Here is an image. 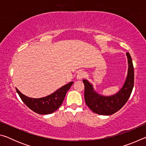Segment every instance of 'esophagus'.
I'll list each match as a JSON object with an SVG mask.
<instances>
[{"label": "esophagus", "mask_w": 146, "mask_h": 146, "mask_svg": "<svg viewBox=\"0 0 146 146\" xmlns=\"http://www.w3.org/2000/svg\"><path fill=\"white\" fill-rule=\"evenodd\" d=\"M85 75V73L83 71H79L78 73H77V75H76V78L79 80H81V79H82V78Z\"/></svg>", "instance_id": "obj_1"}]
</instances>
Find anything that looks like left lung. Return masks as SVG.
<instances>
[{"instance_id":"left-lung-1","label":"left lung","mask_w":146,"mask_h":146,"mask_svg":"<svg viewBox=\"0 0 146 146\" xmlns=\"http://www.w3.org/2000/svg\"><path fill=\"white\" fill-rule=\"evenodd\" d=\"M128 60V73L122 88L116 95L104 97L95 92L93 86L86 80L84 84V99L86 105L94 113L101 115H110L120 110L127 102L134 86V68L129 53H126Z\"/></svg>"}]
</instances>
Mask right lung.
Instances as JSON below:
<instances>
[{"label": "right lung", "instance_id": "1", "mask_svg": "<svg viewBox=\"0 0 146 146\" xmlns=\"http://www.w3.org/2000/svg\"><path fill=\"white\" fill-rule=\"evenodd\" d=\"M73 84V82H70L51 95L40 98H29L21 93L17 88L16 91L23 102L33 111L40 115H48L55 112L60 108L66 93Z\"/></svg>", "mask_w": 146, "mask_h": 146}]
</instances>
